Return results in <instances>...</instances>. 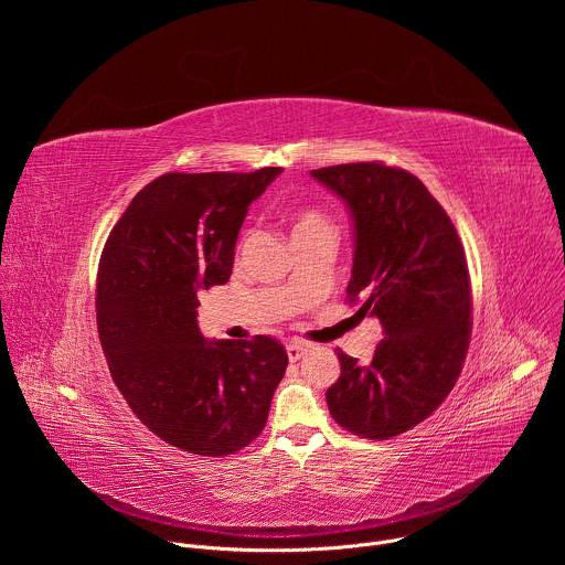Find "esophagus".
<instances>
[{"label":"esophagus","instance_id":"obj_1","mask_svg":"<svg viewBox=\"0 0 565 565\" xmlns=\"http://www.w3.org/2000/svg\"><path fill=\"white\" fill-rule=\"evenodd\" d=\"M306 351H308V344H303V342H290L288 347H286V353H288V360L290 362H297V360H301L303 355H306Z\"/></svg>","mask_w":565,"mask_h":565}]
</instances>
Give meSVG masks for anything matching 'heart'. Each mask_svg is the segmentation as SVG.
Masks as SVG:
<instances>
[{
	"instance_id": "b5f03b06",
	"label": "heart",
	"mask_w": 565,
	"mask_h": 565,
	"mask_svg": "<svg viewBox=\"0 0 565 565\" xmlns=\"http://www.w3.org/2000/svg\"><path fill=\"white\" fill-rule=\"evenodd\" d=\"M333 232V223L331 218L319 212L315 207H303L297 212L295 216V225H292V234L299 236V234H308V232Z\"/></svg>"
}]
</instances>
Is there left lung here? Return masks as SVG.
Segmentation results:
<instances>
[{
  "mask_svg": "<svg viewBox=\"0 0 565 565\" xmlns=\"http://www.w3.org/2000/svg\"><path fill=\"white\" fill-rule=\"evenodd\" d=\"M353 216L349 303L380 319L384 340L360 364L338 351L342 373L327 391L347 431L386 440L429 418L454 388L471 338V286L458 232L423 181L384 163L310 172Z\"/></svg>",
  "mask_w": 565,
  "mask_h": 565,
  "instance_id": "left-lung-1",
  "label": "left lung"
}]
</instances>
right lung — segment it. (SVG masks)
Wrapping results in <instances>:
<instances>
[{
    "label": "right lung",
    "instance_id": "1",
    "mask_svg": "<svg viewBox=\"0 0 565 565\" xmlns=\"http://www.w3.org/2000/svg\"><path fill=\"white\" fill-rule=\"evenodd\" d=\"M281 174H163L114 225L98 268V335L111 377L160 440L199 456L248 447L288 355L268 338L207 342L199 297L232 275L248 205Z\"/></svg>",
    "mask_w": 565,
    "mask_h": 565
}]
</instances>
